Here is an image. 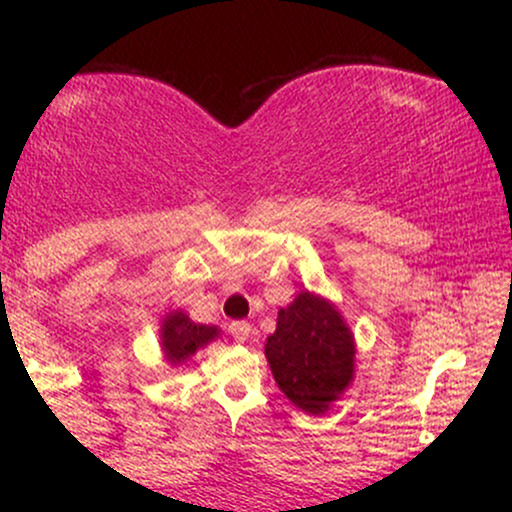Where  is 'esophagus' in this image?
<instances>
[{"label":"esophagus","instance_id":"obj_1","mask_svg":"<svg viewBox=\"0 0 512 512\" xmlns=\"http://www.w3.org/2000/svg\"><path fill=\"white\" fill-rule=\"evenodd\" d=\"M228 332H231V337L236 339L238 344H243V342H248V339H250L252 327H250V322L236 320V322H231V325H228Z\"/></svg>","mask_w":512,"mask_h":512}]
</instances>
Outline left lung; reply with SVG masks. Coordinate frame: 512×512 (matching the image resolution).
Here are the masks:
<instances>
[{"instance_id":"left-lung-1","label":"left lung","mask_w":512,"mask_h":512,"mask_svg":"<svg viewBox=\"0 0 512 512\" xmlns=\"http://www.w3.org/2000/svg\"><path fill=\"white\" fill-rule=\"evenodd\" d=\"M279 390L308 414H325L354 380V334L327 298L298 293L264 344Z\"/></svg>"}]
</instances>
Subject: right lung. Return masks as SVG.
Wrapping results in <instances>:
<instances>
[{
    "instance_id": "right-lung-1",
    "label": "right lung",
    "mask_w": 512,
    "mask_h": 512,
    "mask_svg": "<svg viewBox=\"0 0 512 512\" xmlns=\"http://www.w3.org/2000/svg\"><path fill=\"white\" fill-rule=\"evenodd\" d=\"M219 337V327L197 325L182 310H173L161 322V346L170 363H185L209 342Z\"/></svg>"
}]
</instances>
